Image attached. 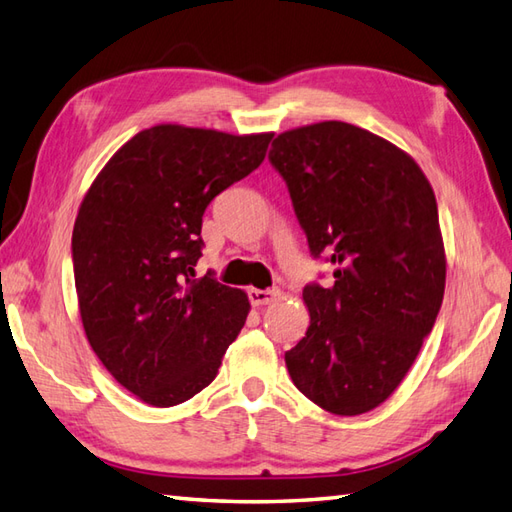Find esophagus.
I'll return each instance as SVG.
<instances>
[{
  "label": "esophagus",
  "mask_w": 512,
  "mask_h": 512,
  "mask_svg": "<svg viewBox=\"0 0 512 512\" xmlns=\"http://www.w3.org/2000/svg\"><path fill=\"white\" fill-rule=\"evenodd\" d=\"M279 297L277 288H268V290H259V288H250L248 290V299L253 306H268Z\"/></svg>",
  "instance_id": "esophagus-1"
}]
</instances>
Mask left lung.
Instances as JSON below:
<instances>
[{"instance_id":"obj_1","label":"left lung","mask_w":512,"mask_h":512,"mask_svg":"<svg viewBox=\"0 0 512 512\" xmlns=\"http://www.w3.org/2000/svg\"><path fill=\"white\" fill-rule=\"evenodd\" d=\"M310 255L336 266L308 284L310 325L286 352L292 383L336 416L385 402L416 361L442 306L447 259L436 195L416 160L367 129H290L268 154Z\"/></svg>"}]
</instances>
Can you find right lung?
<instances>
[{
    "label": "right lung",
    "mask_w": 512,
    "mask_h": 512,
    "mask_svg": "<svg viewBox=\"0 0 512 512\" xmlns=\"http://www.w3.org/2000/svg\"><path fill=\"white\" fill-rule=\"evenodd\" d=\"M270 140L149 127L85 193L72 231L83 330L107 372L147 405H180L211 385L244 328L246 292L195 277V264L206 206L262 165Z\"/></svg>",
    "instance_id": "1"
}]
</instances>
